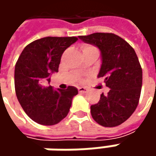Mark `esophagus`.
Segmentation results:
<instances>
[{
  "mask_svg": "<svg viewBox=\"0 0 156 156\" xmlns=\"http://www.w3.org/2000/svg\"><path fill=\"white\" fill-rule=\"evenodd\" d=\"M78 91H79V93H86V92H87V88L82 87H78Z\"/></svg>",
  "mask_w": 156,
  "mask_h": 156,
  "instance_id": "esophagus-1",
  "label": "esophagus"
}]
</instances>
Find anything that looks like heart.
Instances as JSON below:
<instances>
[{
	"instance_id": "heart-1",
	"label": "heart",
	"mask_w": 156,
	"mask_h": 156,
	"mask_svg": "<svg viewBox=\"0 0 156 156\" xmlns=\"http://www.w3.org/2000/svg\"><path fill=\"white\" fill-rule=\"evenodd\" d=\"M94 47L90 45H83L82 46V50L84 51V50H87V49H89V48H93Z\"/></svg>"
}]
</instances>
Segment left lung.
Here are the masks:
<instances>
[{
    "label": "left lung",
    "instance_id": "left-lung-1",
    "mask_svg": "<svg viewBox=\"0 0 156 156\" xmlns=\"http://www.w3.org/2000/svg\"><path fill=\"white\" fill-rule=\"evenodd\" d=\"M79 38L97 47L101 65L98 77H103L109 87L107 94L90 107L91 115L103 127H116L127 121L139 102L142 84V69L134 48L112 33H94Z\"/></svg>",
    "mask_w": 156,
    "mask_h": 156
}]
</instances>
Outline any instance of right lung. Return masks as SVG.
<instances>
[{
    "label": "right lung",
    "mask_w": 156,
    "mask_h": 156,
    "mask_svg": "<svg viewBox=\"0 0 156 156\" xmlns=\"http://www.w3.org/2000/svg\"><path fill=\"white\" fill-rule=\"evenodd\" d=\"M78 40L77 37H44L25 47L15 68V88L17 99L27 116L34 122L50 126L68 115L77 88L55 90L50 82L58 72L63 52Z\"/></svg>",
    "instance_id": "add662e5"
}]
</instances>
